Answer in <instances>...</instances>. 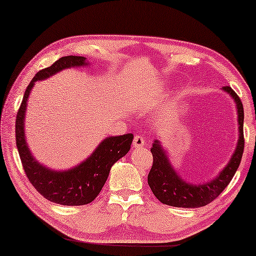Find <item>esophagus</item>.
<instances>
[{"label": "esophagus", "instance_id": "esophagus-1", "mask_svg": "<svg viewBox=\"0 0 256 256\" xmlns=\"http://www.w3.org/2000/svg\"><path fill=\"white\" fill-rule=\"evenodd\" d=\"M134 148H142V146L145 145V140L143 136L140 135H136L135 137H134Z\"/></svg>", "mask_w": 256, "mask_h": 256}]
</instances>
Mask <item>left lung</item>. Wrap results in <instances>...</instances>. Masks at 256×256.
Segmentation results:
<instances>
[{"mask_svg": "<svg viewBox=\"0 0 256 256\" xmlns=\"http://www.w3.org/2000/svg\"><path fill=\"white\" fill-rule=\"evenodd\" d=\"M236 100L238 112V124H240V140L236 150L227 166L221 174L210 182L202 185H190L179 177L170 164L166 153L163 152L160 143L156 140L150 152L153 156V164L148 176V182L156 198L161 203L176 208H200L214 200L226 187L232 182L240 164L242 152H244V108L242 103L234 90L230 86L222 87Z\"/></svg>", "mask_w": 256, "mask_h": 256, "instance_id": "8db88e82", "label": "left lung"}]
</instances>
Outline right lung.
Masks as SVG:
<instances>
[{"label":"right lung","mask_w":256,"mask_h":256,"mask_svg":"<svg viewBox=\"0 0 256 256\" xmlns=\"http://www.w3.org/2000/svg\"><path fill=\"white\" fill-rule=\"evenodd\" d=\"M86 58L68 56L58 58L52 66L40 70L24 92L16 118V142L24 172L36 190L46 200L61 205H85L96 198L106 184L111 166L128 153L132 134L108 137L95 152L80 164L68 171H53L40 164L29 150L24 140V120L27 100L34 84L70 66H85Z\"/></svg>","instance_id":"obj_1"}]
</instances>
